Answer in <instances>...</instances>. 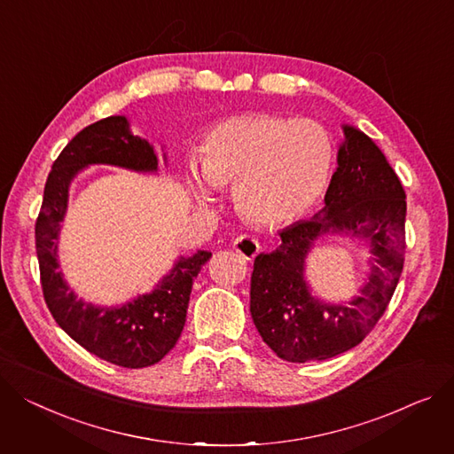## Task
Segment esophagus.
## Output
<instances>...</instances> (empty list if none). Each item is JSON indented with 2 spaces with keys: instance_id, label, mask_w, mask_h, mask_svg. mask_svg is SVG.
Returning <instances> with one entry per match:
<instances>
[{
  "instance_id": "1",
  "label": "esophagus",
  "mask_w": 454,
  "mask_h": 454,
  "mask_svg": "<svg viewBox=\"0 0 454 454\" xmlns=\"http://www.w3.org/2000/svg\"><path fill=\"white\" fill-rule=\"evenodd\" d=\"M233 248L235 252L247 259V261H254L255 255L259 254V240L252 235H239L235 240H233Z\"/></svg>"
}]
</instances>
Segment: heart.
I'll list each match as a JSON object with an SVG mask.
<instances>
[{"instance_id":"heart-1","label":"heart","mask_w":454,"mask_h":454,"mask_svg":"<svg viewBox=\"0 0 454 454\" xmlns=\"http://www.w3.org/2000/svg\"><path fill=\"white\" fill-rule=\"evenodd\" d=\"M200 168L192 166L190 176L202 200L235 186L240 214L278 226L303 217L319 202L334 168V142L310 118L239 114L206 133Z\"/></svg>"}]
</instances>
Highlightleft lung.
I'll return each mask as SVG.
<instances>
[{
    "label": "left lung",
    "mask_w": 454,
    "mask_h": 454,
    "mask_svg": "<svg viewBox=\"0 0 454 454\" xmlns=\"http://www.w3.org/2000/svg\"><path fill=\"white\" fill-rule=\"evenodd\" d=\"M325 207L285 228L281 245L254 261L250 314L262 341L292 364L321 361L365 340L396 290L405 254V192L371 137L343 124ZM326 234L361 239L373 257L360 294L328 304L306 281V257Z\"/></svg>",
    "instance_id": "left-lung-1"
}]
</instances>
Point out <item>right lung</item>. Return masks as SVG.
<instances>
[{
    "label": "right lung",
    "mask_w": 454,
    "mask_h": 454,
    "mask_svg": "<svg viewBox=\"0 0 454 454\" xmlns=\"http://www.w3.org/2000/svg\"><path fill=\"white\" fill-rule=\"evenodd\" d=\"M162 157L168 162L166 153ZM97 164L157 173L159 155L145 138L133 135L129 120L122 114L87 126L66 145L49 173L36 221L43 297L59 328L85 350L120 367L142 369L159 364L178 341L186 323L193 279L211 252L197 250L190 257L180 255L153 290L122 305L100 307L80 299L59 270L58 243L71 183L80 171Z\"/></svg>",
    "instance_id": "1"
}]
</instances>
